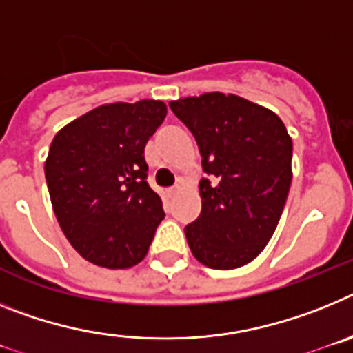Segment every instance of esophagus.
Masks as SVG:
<instances>
[{
    "mask_svg": "<svg viewBox=\"0 0 353 353\" xmlns=\"http://www.w3.org/2000/svg\"><path fill=\"white\" fill-rule=\"evenodd\" d=\"M179 192H181V186L176 185V186H172V188L168 190V195H170V197H174V195H177Z\"/></svg>",
    "mask_w": 353,
    "mask_h": 353,
    "instance_id": "1",
    "label": "esophagus"
}]
</instances>
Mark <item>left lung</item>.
Instances as JSON below:
<instances>
[{
    "label": "left lung",
    "mask_w": 353,
    "mask_h": 353,
    "mask_svg": "<svg viewBox=\"0 0 353 353\" xmlns=\"http://www.w3.org/2000/svg\"><path fill=\"white\" fill-rule=\"evenodd\" d=\"M170 108L197 140L202 210L185 228L199 263L232 270L256 259L274 236L291 185L293 142L272 110L234 94L183 97Z\"/></svg>",
    "instance_id": "left-lung-1"
}]
</instances>
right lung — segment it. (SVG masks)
<instances>
[{
	"label": "right lung",
	"mask_w": 353,
	"mask_h": 353,
	"mask_svg": "<svg viewBox=\"0 0 353 353\" xmlns=\"http://www.w3.org/2000/svg\"><path fill=\"white\" fill-rule=\"evenodd\" d=\"M165 115L163 101L103 104L54 134L44 165L49 197L87 261L117 270L145 257L165 211L147 185L143 149Z\"/></svg>",
	"instance_id": "add662e5"
}]
</instances>
